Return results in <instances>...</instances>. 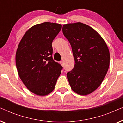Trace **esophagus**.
Wrapping results in <instances>:
<instances>
[{"label": "esophagus", "instance_id": "obj_1", "mask_svg": "<svg viewBox=\"0 0 123 123\" xmlns=\"http://www.w3.org/2000/svg\"><path fill=\"white\" fill-rule=\"evenodd\" d=\"M60 63L62 65H63V61H62H62H60Z\"/></svg>", "mask_w": 123, "mask_h": 123}]
</instances>
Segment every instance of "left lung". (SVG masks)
Instances as JSON below:
<instances>
[{"label":"left lung","mask_w":123,"mask_h":123,"mask_svg":"<svg viewBox=\"0 0 123 123\" xmlns=\"http://www.w3.org/2000/svg\"><path fill=\"white\" fill-rule=\"evenodd\" d=\"M62 30L71 45L75 63L67 74L69 83L75 93L89 95L100 86L108 70V47L96 31L84 23L65 24Z\"/></svg>","instance_id":"left-lung-1"}]
</instances>
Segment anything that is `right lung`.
I'll return each instance as SVG.
<instances>
[{"mask_svg":"<svg viewBox=\"0 0 123 123\" xmlns=\"http://www.w3.org/2000/svg\"><path fill=\"white\" fill-rule=\"evenodd\" d=\"M60 24L43 22L28 29L18 45L16 64L19 78L32 93L46 96L55 88L61 65L53 60L52 43Z\"/></svg>","mask_w":123,"mask_h":123,"instance_id":"1","label":"right lung"}]
</instances>
